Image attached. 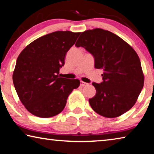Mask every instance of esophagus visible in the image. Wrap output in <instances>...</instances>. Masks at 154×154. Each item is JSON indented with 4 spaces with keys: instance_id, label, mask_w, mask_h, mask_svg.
<instances>
[{
    "instance_id": "1",
    "label": "esophagus",
    "mask_w": 154,
    "mask_h": 154,
    "mask_svg": "<svg viewBox=\"0 0 154 154\" xmlns=\"http://www.w3.org/2000/svg\"><path fill=\"white\" fill-rule=\"evenodd\" d=\"M88 85V83H85L84 82H82V81H81V82H80V85H81V86H82V87L86 86V85Z\"/></svg>"
}]
</instances>
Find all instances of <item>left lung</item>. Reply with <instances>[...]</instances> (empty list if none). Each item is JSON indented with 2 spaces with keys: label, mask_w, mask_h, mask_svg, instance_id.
<instances>
[{
  "label": "left lung",
  "mask_w": 154,
  "mask_h": 154,
  "mask_svg": "<svg viewBox=\"0 0 154 154\" xmlns=\"http://www.w3.org/2000/svg\"><path fill=\"white\" fill-rule=\"evenodd\" d=\"M75 46L92 54L96 69L103 70V82L92 83L96 95L89 103L93 110L108 118L130 110L144 85L141 64L134 49L118 35L101 28L83 32Z\"/></svg>",
  "instance_id": "1"
}]
</instances>
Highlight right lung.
Wrapping results in <instances>:
<instances>
[{"label":"right lung","instance_id":"obj_1","mask_svg":"<svg viewBox=\"0 0 154 154\" xmlns=\"http://www.w3.org/2000/svg\"><path fill=\"white\" fill-rule=\"evenodd\" d=\"M80 32L56 31L32 41L18 56L13 82L25 108L39 118H51L62 111L68 96L79 80L59 77L65 56Z\"/></svg>","mask_w":154,"mask_h":154}]
</instances>
